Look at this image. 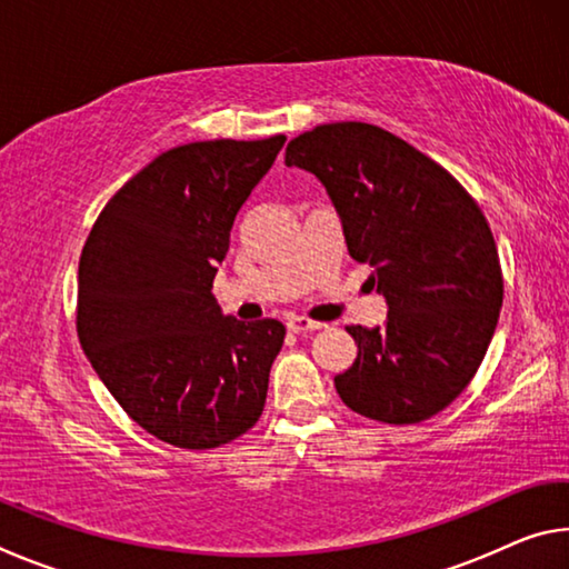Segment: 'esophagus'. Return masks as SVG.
Wrapping results in <instances>:
<instances>
[{"mask_svg":"<svg viewBox=\"0 0 569 569\" xmlns=\"http://www.w3.org/2000/svg\"><path fill=\"white\" fill-rule=\"evenodd\" d=\"M286 326H288V331H293V333H308V331L323 329V323L306 319V316H293V319H288Z\"/></svg>","mask_w":569,"mask_h":569,"instance_id":"1","label":"esophagus"}]
</instances>
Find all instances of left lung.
<instances>
[{
  "label": "left lung",
  "instance_id": "8db88e82",
  "mask_svg": "<svg viewBox=\"0 0 569 569\" xmlns=\"http://www.w3.org/2000/svg\"><path fill=\"white\" fill-rule=\"evenodd\" d=\"M286 166L321 180L389 306L383 326H346L359 353L336 391L383 423L435 417L477 373L502 308L487 218L445 168L377 124H319L288 142Z\"/></svg>",
  "mask_w": 569,
  "mask_h": 569
}]
</instances>
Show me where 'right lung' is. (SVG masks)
<instances>
[{
	"label": "right lung",
	"mask_w": 569,
	"mask_h": 569,
	"mask_svg": "<svg viewBox=\"0 0 569 569\" xmlns=\"http://www.w3.org/2000/svg\"><path fill=\"white\" fill-rule=\"evenodd\" d=\"M286 134L162 152L114 192L80 258L77 336L148 435L213 449L263 413L281 321L243 323L213 296L230 228Z\"/></svg>",
	"instance_id": "obj_1"
}]
</instances>
